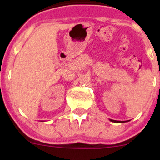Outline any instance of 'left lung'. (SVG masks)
Instances as JSON below:
<instances>
[{"label": "left lung", "mask_w": 160, "mask_h": 160, "mask_svg": "<svg viewBox=\"0 0 160 160\" xmlns=\"http://www.w3.org/2000/svg\"><path fill=\"white\" fill-rule=\"evenodd\" d=\"M110 121H111V122H128V120L127 121H117V120H111V119H110Z\"/></svg>", "instance_id": "left-lung-1"}]
</instances>
